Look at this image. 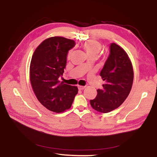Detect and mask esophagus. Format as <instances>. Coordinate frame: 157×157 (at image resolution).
<instances>
[{"mask_svg": "<svg viewBox=\"0 0 157 157\" xmlns=\"http://www.w3.org/2000/svg\"><path fill=\"white\" fill-rule=\"evenodd\" d=\"M78 88L79 89V90H84V88H85V86H80V85H78Z\"/></svg>", "mask_w": 157, "mask_h": 157, "instance_id": "1", "label": "esophagus"}]
</instances>
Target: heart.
Returning a JSON list of instances; mask_svg holds the SVG:
<instances>
[{"mask_svg": "<svg viewBox=\"0 0 157 157\" xmlns=\"http://www.w3.org/2000/svg\"><path fill=\"white\" fill-rule=\"evenodd\" d=\"M82 48L87 53L88 57H97L102 49V45L100 42L96 40H88L82 44ZM72 55V50H70L67 54V58L69 59Z\"/></svg>", "mask_w": 157, "mask_h": 157, "instance_id": "heart-1", "label": "heart"}]
</instances>
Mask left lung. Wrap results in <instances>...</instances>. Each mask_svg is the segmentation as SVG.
Instances as JSON below:
<instances>
[{
  "mask_svg": "<svg viewBox=\"0 0 157 157\" xmlns=\"http://www.w3.org/2000/svg\"><path fill=\"white\" fill-rule=\"evenodd\" d=\"M99 75L104 81L103 88L97 90L96 98L90 102L95 110L106 113L115 110L125 101L132 86V64L122 47L115 43L111 44L110 54Z\"/></svg>",
  "mask_w": 157,
  "mask_h": 157,
  "instance_id": "1",
  "label": "left lung"
}]
</instances>
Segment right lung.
Masks as SVG:
<instances>
[{"instance_id": "obj_1", "label": "right lung", "mask_w": 157, "mask_h": 157, "mask_svg": "<svg viewBox=\"0 0 157 157\" xmlns=\"http://www.w3.org/2000/svg\"><path fill=\"white\" fill-rule=\"evenodd\" d=\"M75 45L73 40L52 36L37 46L30 64V82L33 92L42 105L55 113L70 109L78 93L75 86L59 82L67 63L69 50Z\"/></svg>"}]
</instances>
